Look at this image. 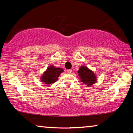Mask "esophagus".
I'll list each match as a JSON object with an SVG mask.
<instances>
[{
	"mask_svg": "<svg viewBox=\"0 0 133 133\" xmlns=\"http://www.w3.org/2000/svg\"><path fill=\"white\" fill-rule=\"evenodd\" d=\"M71 69H69V70H67V73H71Z\"/></svg>",
	"mask_w": 133,
	"mask_h": 133,
	"instance_id": "esophagus-1",
	"label": "esophagus"
}]
</instances>
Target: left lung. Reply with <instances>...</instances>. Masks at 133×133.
Here are the masks:
<instances>
[{
    "label": "left lung",
    "instance_id": "left-lung-1",
    "mask_svg": "<svg viewBox=\"0 0 133 133\" xmlns=\"http://www.w3.org/2000/svg\"><path fill=\"white\" fill-rule=\"evenodd\" d=\"M80 82L87 85H91L96 82V76L93 72L85 66H82L78 71Z\"/></svg>",
    "mask_w": 133,
    "mask_h": 133
}]
</instances>
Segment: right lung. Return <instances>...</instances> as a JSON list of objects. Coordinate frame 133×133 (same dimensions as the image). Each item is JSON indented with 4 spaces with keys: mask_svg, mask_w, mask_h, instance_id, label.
<instances>
[{
    "mask_svg": "<svg viewBox=\"0 0 133 133\" xmlns=\"http://www.w3.org/2000/svg\"><path fill=\"white\" fill-rule=\"evenodd\" d=\"M63 71L61 68H55L53 66L49 67L47 70L44 72L41 78L42 82L46 84H50L56 82L58 80L60 74Z\"/></svg>",
    "mask_w": 133,
    "mask_h": 133,
    "instance_id": "obj_1",
    "label": "right lung"
}]
</instances>
